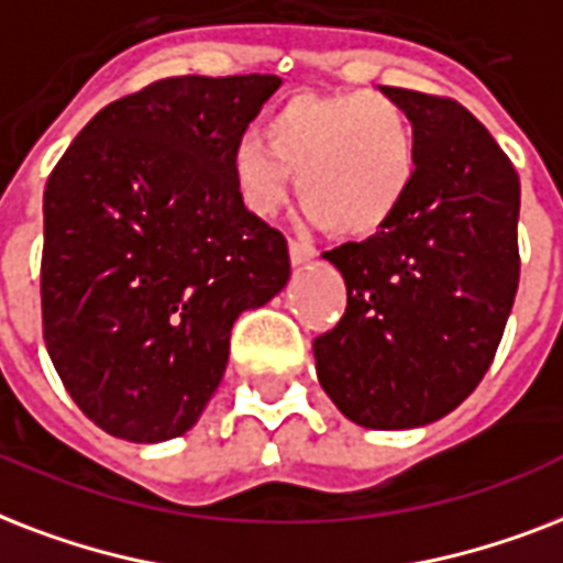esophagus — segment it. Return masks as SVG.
Wrapping results in <instances>:
<instances>
[{"label": "esophagus", "instance_id": "34e87169", "mask_svg": "<svg viewBox=\"0 0 563 563\" xmlns=\"http://www.w3.org/2000/svg\"><path fill=\"white\" fill-rule=\"evenodd\" d=\"M287 252H290V261H294V267H299V264H305V261L317 258V250H313L311 243H302V241L287 243Z\"/></svg>", "mask_w": 563, "mask_h": 563}]
</instances>
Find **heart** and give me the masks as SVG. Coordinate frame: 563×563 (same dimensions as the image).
<instances>
[{
    "mask_svg": "<svg viewBox=\"0 0 563 563\" xmlns=\"http://www.w3.org/2000/svg\"><path fill=\"white\" fill-rule=\"evenodd\" d=\"M417 167L411 120L378 93L296 96L264 125L234 143L232 181L258 217L282 208L287 190L322 229L369 238L402 208Z\"/></svg>",
    "mask_w": 563,
    "mask_h": 563,
    "instance_id": "heart-1",
    "label": "heart"
}]
</instances>
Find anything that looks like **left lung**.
I'll use <instances>...</instances> for the list:
<instances>
[{
  "instance_id": "obj_1",
  "label": "left lung",
  "mask_w": 563,
  "mask_h": 563,
  "mask_svg": "<svg viewBox=\"0 0 563 563\" xmlns=\"http://www.w3.org/2000/svg\"><path fill=\"white\" fill-rule=\"evenodd\" d=\"M382 93L413 125L411 190L382 232L322 252L346 311L313 358L343 417L390 431L446 417L485 378L520 282V176L455 99Z\"/></svg>"
}]
</instances>
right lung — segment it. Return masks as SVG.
<instances>
[{"label": "right lung", "mask_w": 563, "mask_h": 563, "mask_svg": "<svg viewBox=\"0 0 563 563\" xmlns=\"http://www.w3.org/2000/svg\"><path fill=\"white\" fill-rule=\"evenodd\" d=\"M278 76L161 78L78 132L43 190V341L114 438L194 429L234 320L287 285L285 234L241 202L232 150Z\"/></svg>", "instance_id": "right-lung-1"}]
</instances>
